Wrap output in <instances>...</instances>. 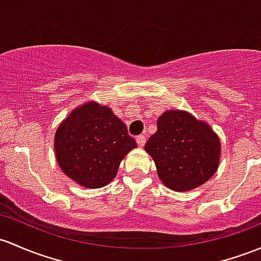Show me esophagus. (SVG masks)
I'll return each mask as SVG.
<instances>
[{
    "mask_svg": "<svg viewBox=\"0 0 261 261\" xmlns=\"http://www.w3.org/2000/svg\"><path fill=\"white\" fill-rule=\"evenodd\" d=\"M137 144L139 145V147H143V145L145 144V136H138L137 137Z\"/></svg>",
    "mask_w": 261,
    "mask_h": 261,
    "instance_id": "34e87169",
    "label": "esophagus"
}]
</instances>
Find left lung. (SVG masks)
Returning <instances> with one entry per match:
<instances>
[{
	"label": "left lung",
	"mask_w": 261,
	"mask_h": 261,
	"mask_svg": "<svg viewBox=\"0 0 261 261\" xmlns=\"http://www.w3.org/2000/svg\"><path fill=\"white\" fill-rule=\"evenodd\" d=\"M144 145L164 186L176 192L194 189L214 175L220 141L212 128L187 112L167 111Z\"/></svg>",
	"instance_id": "obj_1"
}]
</instances>
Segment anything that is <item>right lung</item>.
Segmentation results:
<instances>
[{
  "label": "right lung",
  "mask_w": 261,
  "mask_h": 261,
  "mask_svg": "<svg viewBox=\"0 0 261 261\" xmlns=\"http://www.w3.org/2000/svg\"><path fill=\"white\" fill-rule=\"evenodd\" d=\"M136 147L127 125L111 108L94 102L74 109L55 136L61 169L86 188H102L111 183L122 159Z\"/></svg>",
  "instance_id": "add662e5"
}]
</instances>
